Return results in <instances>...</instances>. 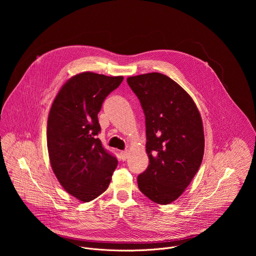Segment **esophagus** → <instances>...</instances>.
I'll return each mask as SVG.
<instances>
[{"label":"esophagus","instance_id":"34e87169","mask_svg":"<svg viewBox=\"0 0 256 256\" xmlns=\"http://www.w3.org/2000/svg\"><path fill=\"white\" fill-rule=\"evenodd\" d=\"M128 151L120 152V158H122V161H126L128 159Z\"/></svg>","mask_w":256,"mask_h":256}]
</instances>
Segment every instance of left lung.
<instances>
[{
  "mask_svg": "<svg viewBox=\"0 0 256 256\" xmlns=\"http://www.w3.org/2000/svg\"><path fill=\"white\" fill-rule=\"evenodd\" d=\"M146 118L149 166L138 176L140 190L168 204L190 186L204 157V136L198 109L188 92L160 72L128 77Z\"/></svg>",
  "mask_w": 256,
  "mask_h": 256,
  "instance_id": "left-lung-1",
  "label": "left lung"
}]
</instances>
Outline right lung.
Masks as SVG:
<instances>
[{
	"mask_svg": "<svg viewBox=\"0 0 256 256\" xmlns=\"http://www.w3.org/2000/svg\"><path fill=\"white\" fill-rule=\"evenodd\" d=\"M124 77L85 72L60 90L48 120V149L52 168L66 192L87 202L103 194L118 166L116 158L97 138L98 114L104 99Z\"/></svg>",
	"mask_w": 256,
	"mask_h": 256,
	"instance_id": "obj_1",
	"label": "right lung"
}]
</instances>
